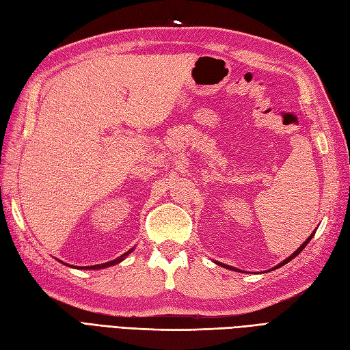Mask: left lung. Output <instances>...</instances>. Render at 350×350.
I'll return each instance as SVG.
<instances>
[{"instance_id": "left-lung-1", "label": "left lung", "mask_w": 350, "mask_h": 350, "mask_svg": "<svg viewBox=\"0 0 350 350\" xmlns=\"http://www.w3.org/2000/svg\"><path fill=\"white\" fill-rule=\"evenodd\" d=\"M316 234V230L314 232H312L307 239H306V242L303 243V245H301L294 253H293V255H290V256H288L286 259H284L281 263H278V265H276V267H273L271 271H273V269H278V268H281V267H284V265L285 263H288V262H290V260H293L297 255H299V253H301V250H303L307 245H308V242H310V240L312 239V236H314ZM217 265H220V267H223V268H226V269H230V271H236V272H242V271H240V269H237V268H234V267H228V265H226V263H221V262H217V260H214Z\"/></svg>"}]
</instances>
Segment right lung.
<instances>
[{"label": "right lung", "instance_id": "right-lung-1", "mask_svg": "<svg viewBox=\"0 0 350 350\" xmlns=\"http://www.w3.org/2000/svg\"><path fill=\"white\" fill-rule=\"evenodd\" d=\"M133 249L135 247H131L130 250H127L126 253H123L122 256H118V258H116L114 260H110V262H105V263H100V265H92V267H72V265H68V263H65V262H62V260H59L60 263H64V265H66V267H70V268H77V269H104V268H108V267H113V265H117V263H120L122 260H124L126 258H127V255H130L131 252H133Z\"/></svg>", "mask_w": 350, "mask_h": 350}]
</instances>
